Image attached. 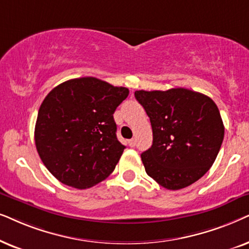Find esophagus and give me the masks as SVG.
I'll use <instances>...</instances> for the list:
<instances>
[{
  "label": "esophagus",
  "instance_id": "34e87169",
  "mask_svg": "<svg viewBox=\"0 0 249 249\" xmlns=\"http://www.w3.org/2000/svg\"><path fill=\"white\" fill-rule=\"evenodd\" d=\"M128 144H130V147H134V145L137 144V140H135V139H131V140L128 141Z\"/></svg>",
  "mask_w": 249,
  "mask_h": 249
}]
</instances>
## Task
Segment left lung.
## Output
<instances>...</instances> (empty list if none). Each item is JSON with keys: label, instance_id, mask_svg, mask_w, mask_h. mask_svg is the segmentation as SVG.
Wrapping results in <instances>:
<instances>
[{"label": "left lung", "instance_id": "obj_1", "mask_svg": "<svg viewBox=\"0 0 249 249\" xmlns=\"http://www.w3.org/2000/svg\"><path fill=\"white\" fill-rule=\"evenodd\" d=\"M152 127V145L141 154L149 177L168 190L199 180L224 138L220 110L210 97L188 89L135 91Z\"/></svg>", "mask_w": 249, "mask_h": 249}]
</instances>
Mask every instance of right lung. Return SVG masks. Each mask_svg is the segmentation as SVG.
<instances>
[{"label":"right lung","mask_w":249,"mask_h":249,"mask_svg":"<svg viewBox=\"0 0 249 249\" xmlns=\"http://www.w3.org/2000/svg\"><path fill=\"white\" fill-rule=\"evenodd\" d=\"M128 89L95 77L69 79L43 100L35 144L43 164L61 183L91 188L112 173L124 151L114 112Z\"/></svg>","instance_id":"right-lung-1"}]
</instances>
